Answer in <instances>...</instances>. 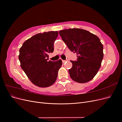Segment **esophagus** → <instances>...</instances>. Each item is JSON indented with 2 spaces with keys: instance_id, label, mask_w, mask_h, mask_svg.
Here are the masks:
<instances>
[{
  "instance_id": "1",
  "label": "esophagus",
  "mask_w": 122,
  "mask_h": 122,
  "mask_svg": "<svg viewBox=\"0 0 122 122\" xmlns=\"http://www.w3.org/2000/svg\"><path fill=\"white\" fill-rule=\"evenodd\" d=\"M66 61V60H62V62H63V63H64V62H65Z\"/></svg>"
}]
</instances>
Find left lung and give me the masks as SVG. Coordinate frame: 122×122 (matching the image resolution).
<instances>
[{"instance_id":"obj_1","label":"left lung","mask_w":122,"mask_h":122,"mask_svg":"<svg viewBox=\"0 0 122 122\" xmlns=\"http://www.w3.org/2000/svg\"><path fill=\"white\" fill-rule=\"evenodd\" d=\"M62 40L72 52L77 54V61H70L71 78L78 83L90 81L97 74L103 58V46L100 40L90 32L80 28L59 31Z\"/></svg>"}]
</instances>
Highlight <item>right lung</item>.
Instances as JSON below:
<instances>
[{
  "instance_id": "add662e5",
  "label": "right lung",
  "mask_w": 122,
  "mask_h": 122,
  "mask_svg": "<svg viewBox=\"0 0 122 122\" xmlns=\"http://www.w3.org/2000/svg\"><path fill=\"white\" fill-rule=\"evenodd\" d=\"M57 31L34 35L24 42L20 48L19 60L21 68L31 82L41 87L50 86L55 82L62 61H48V54L54 50Z\"/></svg>"
}]
</instances>
